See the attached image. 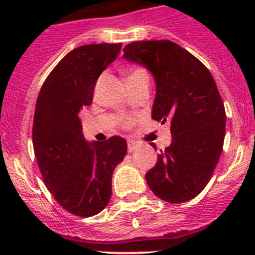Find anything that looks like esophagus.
Listing matches in <instances>:
<instances>
[{
    "label": "esophagus",
    "mask_w": 255,
    "mask_h": 255,
    "mask_svg": "<svg viewBox=\"0 0 255 255\" xmlns=\"http://www.w3.org/2000/svg\"><path fill=\"white\" fill-rule=\"evenodd\" d=\"M136 148H138V144L136 143H132V141H129V143H128V152L129 153H132Z\"/></svg>",
    "instance_id": "34e87169"
}]
</instances>
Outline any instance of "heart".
Returning a JSON list of instances; mask_svg holds the SVG:
<instances>
[{
  "instance_id": "1",
  "label": "heart",
  "mask_w": 255,
  "mask_h": 255,
  "mask_svg": "<svg viewBox=\"0 0 255 255\" xmlns=\"http://www.w3.org/2000/svg\"><path fill=\"white\" fill-rule=\"evenodd\" d=\"M140 71H143V70H134V71H131V74H130V75H134V74H138V73H140ZM129 75V76H130ZM123 124L125 126H129L130 124H132V120L131 119H123Z\"/></svg>"
}]
</instances>
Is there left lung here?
I'll use <instances>...</instances> for the list:
<instances>
[{
	"instance_id": "1",
	"label": "left lung",
	"mask_w": 255,
	"mask_h": 255,
	"mask_svg": "<svg viewBox=\"0 0 255 255\" xmlns=\"http://www.w3.org/2000/svg\"><path fill=\"white\" fill-rule=\"evenodd\" d=\"M123 58L150 71L155 82L152 119L170 124L172 135L145 173L148 186L168 203L193 199L211 180L224 147L226 112L215 79L171 40L132 42Z\"/></svg>"
}]
</instances>
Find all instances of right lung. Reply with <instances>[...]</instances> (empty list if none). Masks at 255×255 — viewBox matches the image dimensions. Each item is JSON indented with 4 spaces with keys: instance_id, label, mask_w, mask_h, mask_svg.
<instances>
[{
    "instance_id": "right-lung-1",
    "label": "right lung",
    "mask_w": 255,
    "mask_h": 255,
    "mask_svg": "<svg viewBox=\"0 0 255 255\" xmlns=\"http://www.w3.org/2000/svg\"><path fill=\"white\" fill-rule=\"evenodd\" d=\"M121 43L87 44L69 52L56 65L38 94L33 147L47 189L58 204L80 217L107 206L112 173L126 155L121 136L88 143L79 112L93 101L96 83L116 60Z\"/></svg>"
}]
</instances>
